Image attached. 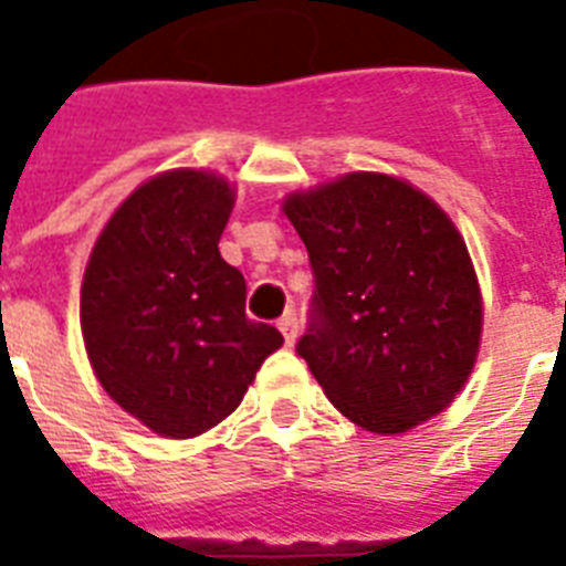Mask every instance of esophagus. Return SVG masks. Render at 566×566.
I'll return each instance as SVG.
<instances>
[{"label": "esophagus", "mask_w": 566, "mask_h": 566, "mask_svg": "<svg viewBox=\"0 0 566 566\" xmlns=\"http://www.w3.org/2000/svg\"><path fill=\"white\" fill-rule=\"evenodd\" d=\"M279 328H282V335L287 344H293L296 340V335H300V317H296V311H284L282 319H279Z\"/></svg>", "instance_id": "obj_1"}]
</instances>
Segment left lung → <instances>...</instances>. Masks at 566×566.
Wrapping results in <instances>:
<instances>
[{"mask_svg":"<svg viewBox=\"0 0 566 566\" xmlns=\"http://www.w3.org/2000/svg\"><path fill=\"white\" fill-rule=\"evenodd\" d=\"M284 213L314 273L296 353L332 405L376 434L443 411L482 337V293L447 213L381 172L291 196Z\"/></svg>","mask_w":566,"mask_h":566,"instance_id":"left-lung-1","label":"left lung"}]
</instances>
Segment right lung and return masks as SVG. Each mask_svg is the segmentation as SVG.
<instances>
[{"label":"right lung","mask_w":566,"mask_h":566,"mask_svg":"<svg viewBox=\"0 0 566 566\" xmlns=\"http://www.w3.org/2000/svg\"><path fill=\"white\" fill-rule=\"evenodd\" d=\"M234 196L211 172L176 170L119 205L82 284L96 378L132 417L193 438L240 405L282 332L247 317V282L222 261Z\"/></svg>","instance_id":"1"}]
</instances>
